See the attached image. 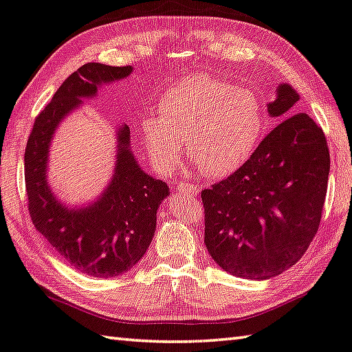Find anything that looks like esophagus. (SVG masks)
<instances>
[{"label":"esophagus","instance_id":"34e87169","mask_svg":"<svg viewBox=\"0 0 352 352\" xmlns=\"http://www.w3.org/2000/svg\"><path fill=\"white\" fill-rule=\"evenodd\" d=\"M175 189L178 192H183V194H189V195H197L200 190L195 186V184L189 183V182H177L175 183Z\"/></svg>","mask_w":352,"mask_h":352}]
</instances>
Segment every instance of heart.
<instances>
[{
    "mask_svg": "<svg viewBox=\"0 0 352 352\" xmlns=\"http://www.w3.org/2000/svg\"><path fill=\"white\" fill-rule=\"evenodd\" d=\"M160 111L142 120V133L151 160L164 172L175 168L186 143L203 174H231L251 158L266 126L257 92L204 75L168 89Z\"/></svg>",
    "mask_w": 352,
    "mask_h": 352,
    "instance_id": "obj_1",
    "label": "heart"
}]
</instances>
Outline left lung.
Wrapping results in <instances>:
<instances>
[{
    "mask_svg": "<svg viewBox=\"0 0 352 352\" xmlns=\"http://www.w3.org/2000/svg\"><path fill=\"white\" fill-rule=\"evenodd\" d=\"M298 94L280 85L267 104L285 118L251 158L225 180L201 190L204 245L232 276L265 280L296 265L320 225L329 175L322 127L292 113Z\"/></svg>",
    "mask_w": 352,
    "mask_h": 352,
    "instance_id": "left-lung-1",
    "label": "left lung"
}]
</instances>
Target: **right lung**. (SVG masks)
I'll use <instances>...</instances> for the list:
<instances>
[{"mask_svg": "<svg viewBox=\"0 0 352 352\" xmlns=\"http://www.w3.org/2000/svg\"><path fill=\"white\" fill-rule=\"evenodd\" d=\"M131 66L87 63L69 76L35 118L24 152L29 214L61 258L86 276L107 278L129 271L143 257L155 234L157 209L169 188L146 174L129 148L131 129L117 133V164L109 186L89 206L70 209L56 200L47 183V157L60 121L92 98L98 87L126 78Z\"/></svg>", "mask_w": 352, "mask_h": 352, "instance_id": "right-lung-1", "label": "right lung"}]
</instances>
